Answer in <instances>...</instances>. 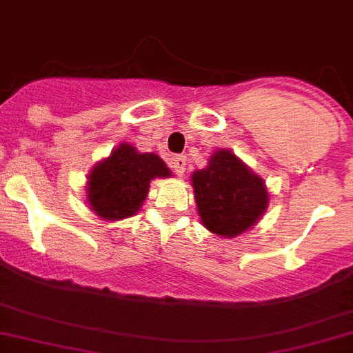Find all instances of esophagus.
Here are the masks:
<instances>
[{
    "mask_svg": "<svg viewBox=\"0 0 353 353\" xmlns=\"http://www.w3.org/2000/svg\"><path fill=\"white\" fill-rule=\"evenodd\" d=\"M172 170L177 176H183L184 170H186V157L184 154H177L172 158Z\"/></svg>",
    "mask_w": 353,
    "mask_h": 353,
    "instance_id": "obj_1",
    "label": "esophagus"
}]
</instances>
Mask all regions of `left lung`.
Instances as JSON below:
<instances>
[{
  "label": "left lung",
  "mask_w": 353,
  "mask_h": 353,
  "mask_svg": "<svg viewBox=\"0 0 353 353\" xmlns=\"http://www.w3.org/2000/svg\"><path fill=\"white\" fill-rule=\"evenodd\" d=\"M192 186L202 225L216 236H241L269 205L262 177L228 149L214 151L208 167L192 174Z\"/></svg>",
  "instance_id": "1"
}]
</instances>
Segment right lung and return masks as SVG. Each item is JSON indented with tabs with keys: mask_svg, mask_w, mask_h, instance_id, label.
<instances>
[{
	"mask_svg": "<svg viewBox=\"0 0 353 353\" xmlns=\"http://www.w3.org/2000/svg\"><path fill=\"white\" fill-rule=\"evenodd\" d=\"M170 176L172 172L158 154L139 153L123 142L88 176V204L103 220H125L144 204L154 177Z\"/></svg>",
	"mask_w": 353,
	"mask_h": 353,
	"instance_id": "right-lung-1",
	"label": "right lung"
}]
</instances>
